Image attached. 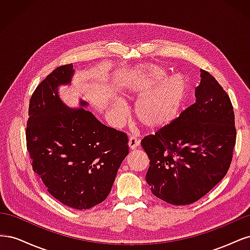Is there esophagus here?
<instances>
[{"label":"esophagus","instance_id":"1","mask_svg":"<svg viewBox=\"0 0 250 250\" xmlns=\"http://www.w3.org/2000/svg\"><path fill=\"white\" fill-rule=\"evenodd\" d=\"M128 146H129L131 150L138 148L140 146V141L135 137H130L129 141H128Z\"/></svg>","mask_w":250,"mask_h":250}]
</instances>
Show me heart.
Returning <instances> with one entry per match:
<instances>
[{
    "instance_id": "heart-1",
    "label": "heart",
    "mask_w": 250,
    "mask_h": 250,
    "mask_svg": "<svg viewBox=\"0 0 250 250\" xmlns=\"http://www.w3.org/2000/svg\"><path fill=\"white\" fill-rule=\"evenodd\" d=\"M167 76L164 69L145 64L137 67L123 82V90L141 96L134 112L139 122L150 130H157L172 123L177 117L188 90L186 79L175 74ZM122 104H113V112L121 113Z\"/></svg>"
}]
</instances>
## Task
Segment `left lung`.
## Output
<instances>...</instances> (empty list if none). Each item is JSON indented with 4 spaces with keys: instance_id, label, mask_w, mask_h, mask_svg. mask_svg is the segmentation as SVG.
Listing matches in <instances>:
<instances>
[{
    "instance_id": "8db88e82",
    "label": "left lung",
    "mask_w": 250,
    "mask_h": 250,
    "mask_svg": "<svg viewBox=\"0 0 250 250\" xmlns=\"http://www.w3.org/2000/svg\"><path fill=\"white\" fill-rule=\"evenodd\" d=\"M196 102L172 123L141 142L150 166L151 191L174 206L199 200L228 173L236 145L234 113L229 95L200 70Z\"/></svg>"
}]
</instances>
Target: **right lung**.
<instances>
[{
    "mask_svg": "<svg viewBox=\"0 0 250 250\" xmlns=\"http://www.w3.org/2000/svg\"><path fill=\"white\" fill-rule=\"evenodd\" d=\"M73 64L58 66L36 87L29 103L27 149L33 171L66 207L87 209L108 196L127 156L126 133L103 125L83 107L65 105L60 85L70 84Z\"/></svg>",
    "mask_w": 250,
    "mask_h": 250,
    "instance_id": "add662e5",
    "label": "right lung"
}]
</instances>
